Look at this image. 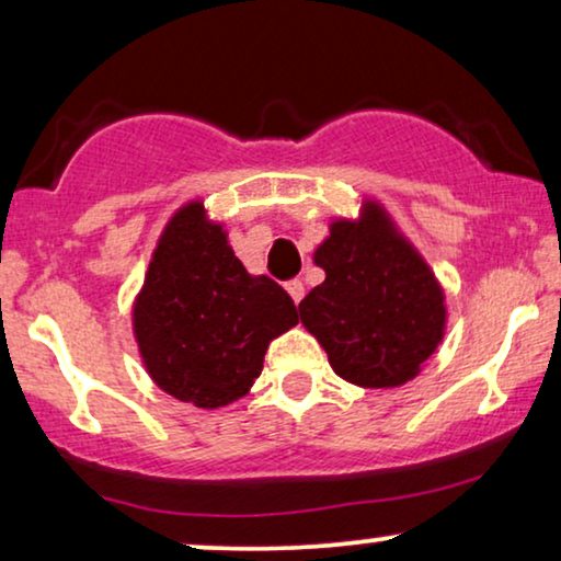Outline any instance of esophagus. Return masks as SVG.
Instances as JSON below:
<instances>
[{
	"mask_svg": "<svg viewBox=\"0 0 561 561\" xmlns=\"http://www.w3.org/2000/svg\"><path fill=\"white\" fill-rule=\"evenodd\" d=\"M286 290H288V296L290 298H294V304L298 306V304H301V298H304V283L301 280H288L286 283Z\"/></svg>",
	"mask_w": 561,
	"mask_h": 561,
	"instance_id": "esophagus-1",
	"label": "esophagus"
}]
</instances>
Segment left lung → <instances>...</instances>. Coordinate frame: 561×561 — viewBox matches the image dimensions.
I'll return each instance as SVG.
<instances>
[{
	"label": "left lung",
	"instance_id": "left-lung-1",
	"mask_svg": "<svg viewBox=\"0 0 561 561\" xmlns=\"http://www.w3.org/2000/svg\"><path fill=\"white\" fill-rule=\"evenodd\" d=\"M313 263L327 278L298 311L332 370L359 388H398L416 378L444 340L447 304L386 206L367 198L357 219H334Z\"/></svg>",
	"mask_w": 561,
	"mask_h": 561
}]
</instances>
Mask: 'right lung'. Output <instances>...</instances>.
<instances>
[{"label": "right lung", "mask_w": 561, "mask_h": 561, "mask_svg": "<svg viewBox=\"0 0 561 561\" xmlns=\"http://www.w3.org/2000/svg\"><path fill=\"white\" fill-rule=\"evenodd\" d=\"M298 324L286 290L250 275L204 202L183 204L152 250L133 334L152 382L196 409L248 396L275 336Z\"/></svg>", "instance_id": "1"}]
</instances>
